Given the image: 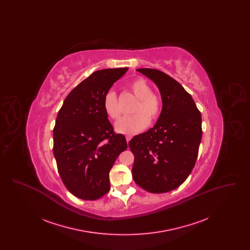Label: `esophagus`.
Returning <instances> with one entry per match:
<instances>
[{"mask_svg":"<svg viewBox=\"0 0 250 250\" xmlns=\"http://www.w3.org/2000/svg\"><path fill=\"white\" fill-rule=\"evenodd\" d=\"M131 139H132V137H131V136H128V135H127V136H125V140H126V142H127V143H129V141H130Z\"/></svg>","mask_w":250,"mask_h":250,"instance_id":"esophagus-1","label":"esophagus"}]
</instances>
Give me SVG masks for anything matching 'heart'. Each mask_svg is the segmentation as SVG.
I'll use <instances>...</instances> for the list:
<instances>
[{"label": "heart", "mask_w": 250, "mask_h": 250, "mask_svg": "<svg viewBox=\"0 0 250 250\" xmlns=\"http://www.w3.org/2000/svg\"><path fill=\"white\" fill-rule=\"evenodd\" d=\"M131 91L140 102L135 108L136 114L125 116L115 123V130L124 135H135L145 129L150 124V119L155 120L161 112L162 103L158 95L152 93V88L144 79L134 80L130 85ZM103 107L107 116L112 120L119 118L121 114L117 96L113 90L108 91L103 101Z\"/></svg>", "instance_id": "1"}]
</instances>
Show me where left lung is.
Segmentation results:
<instances>
[{
    "label": "left lung",
    "instance_id": "1",
    "mask_svg": "<svg viewBox=\"0 0 250 250\" xmlns=\"http://www.w3.org/2000/svg\"><path fill=\"white\" fill-rule=\"evenodd\" d=\"M157 86L162 109L155 125L135 136L129 148L135 156L132 176L151 193L179 188L195 166L202 141V115L184 87L165 73L140 68Z\"/></svg>",
    "mask_w": 250,
    "mask_h": 250
}]
</instances>
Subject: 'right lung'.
<instances>
[{"label": "right lung", "instance_id": "1", "mask_svg": "<svg viewBox=\"0 0 250 250\" xmlns=\"http://www.w3.org/2000/svg\"><path fill=\"white\" fill-rule=\"evenodd\" d=\"M128 68L95 71L64 99L53 129V154L60 176L74 196L95 201L110 188L109 170L126 150L103 107L104 97Z\"/></svg>", "mask_w": 250, "mask_h": 250}]
</instances>
